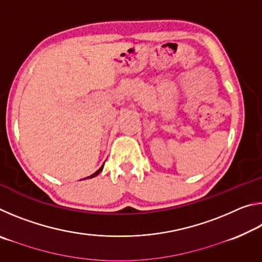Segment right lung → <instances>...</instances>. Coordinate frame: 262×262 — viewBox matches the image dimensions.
Listing matches in <instances>:
<instances>
[{"label": "right lung", "instance_id": "1", "mask_svg": "<svg viewBox=\"0 0 262 262\" xmlns=\"http://www.w3.org/2000/svg\"><path fill=\"white\" fill-rule=\"evenodd\" d=\"M103 167H104V165H103V166H101V167L99 168V170H98V171H96L94 174H91L90 177H88V178H85V179H89V178H94V177H96L97 174H99V173H100V172H101V170H103Z\"/></svg>", "mask_w": 262, "mask_h": 262}]
</instances>
